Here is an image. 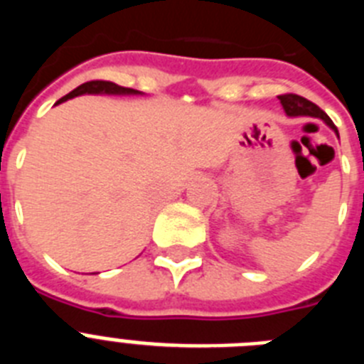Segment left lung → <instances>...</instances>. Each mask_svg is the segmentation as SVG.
<instances>
[{"mask_svg":"<svg viewBox=\"0 0 364 364\" xmlns=\"http://www.w3.org/2000/svg\"><path fill=\"white\" fill-rule=\"evenodd\" d=\"M279 100H281L282 109H284V112L288 114V117L319 118V120H323L324 124H326L328 127L337 134V136H339V131H337V127L333 125V122L330 120V117H328L323 109H319L315 104H311L310 100L302 98V96L299 95H282L279 96Z\"/></svg>","mask_w":364,"mask_h":364,"instance_id":"8db88e82","label":"left lung"}]
</instances>
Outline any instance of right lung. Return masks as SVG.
Returning <instances> with one entry per match:
<instances>
[{"label":"right lung","instance_id":"right-lung-1","mask_svg":"<svg viewBox=\"0 0 364 364\" xmlns=\"http://www.w3.org/2000/svg\"><path fill=\"white\" fill-rule=\"evenodd\" d=\"M82 95H120V96H127V95H142L136 89H129V87H122L117 85V83L112 82H104V80H95V82H87L82 83L80 87H76L74 91H70L69 95H65L63 98H60L56 104H62V102H67V100L74 98V96H82Z\"/></svg>","mask_w":364,"mask_h":364}]
</instances>
